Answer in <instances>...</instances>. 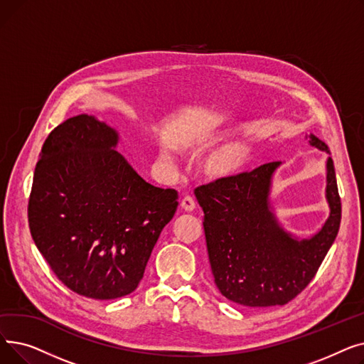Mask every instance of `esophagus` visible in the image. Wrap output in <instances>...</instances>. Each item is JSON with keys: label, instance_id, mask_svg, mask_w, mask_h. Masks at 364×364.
Returning <instances> with one entry per match:
<instances>
[{"label": "esophagus", "instance_id": "obj_1", "mask_svg": "<svg viewBox=\"0 0 364 364\" xmlns=\"http://www.w3.org/2000/svg\"><path fill=\"white\" fill-rule=\"evenodd\" d=\"M181 206H183V209H186V211H193V209L196 208V202L192 196H184L181 200Z\"/></svg>", "mask_w": 364, "mask_h": 364}]
</instances>
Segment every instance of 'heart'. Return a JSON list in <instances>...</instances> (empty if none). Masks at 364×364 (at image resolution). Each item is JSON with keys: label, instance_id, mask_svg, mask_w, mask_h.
Segmentation results:
<instances>
[{"label": "heart", "instance_id": "heart-1", "mask_svg": "<svg viewBox=\"0 0 364 364\" xmlns=\"http://www.w3.org/2000/svg\"><path fill=\"white\" fill-rule=\"evenodd\" d=\"M246 151L242 146H228L220 151L214 159V168L220 172H232L243 165Z\"/></svg>", "mask_w": 364, "mask_h": 364}]
</instances>
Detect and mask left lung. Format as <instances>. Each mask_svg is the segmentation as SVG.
I'll return each mask as SVG.
<instances>
[{
    "label": "left lung",
    "instance_id": "left-lung-1",
    "mask_svg": "<svg viewBox=\"0 0 364 364\" xmlns=\"http://www.w3.org/2000/svg\"><path fill=\"white\" fill-rule=\"evenodd\" d=\"M309 143L329 153L313 134ZM282 162L217 178L195 190L203 209L206 250L217 288L245 307L284 305L314 279L336 239L341 198L332 158L326 162L331 215L310 239L296 240L277 223L269 202L272 177Z\"/></svg>",
    "mask_w": 364,
    "mask_h": 364
}]
</instances>
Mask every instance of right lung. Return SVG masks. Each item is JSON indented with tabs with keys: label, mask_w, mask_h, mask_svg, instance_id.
<instances>
[{
	"label": "right lung",
	"mask_w": 364,
	"mask_h": 364,
	"mask_svg": "<svg viewBox=\"0 0 364 364\" xmlns=\"http://www.w3.org/2000/svg\"><path fill=\"white\" fill-rule=\"evenodd\" d=\"M118 132L88 114L57 125L35 166L32 239L53 273L78 295L136 291L178 193L143 180L119 151Z\"/></svg>",
	"instance_id": "obj_1"
}]
</instances>
